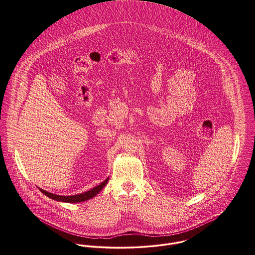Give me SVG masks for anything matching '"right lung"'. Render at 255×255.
<instances>
[{"label": "right lung", "instance_id": "1", "mask_svg": "<svg viewBox=\"0 0 255 255\" xmlns=\"http://www.w3.org/2000/svg\"><path fill=\"white\" fill-rule=\"evenodd\" d=\"M107 182H108V178L105 179L99 185L95 186L92 190H90L88 192H85L83 194L74 195V196H58V195H55V194H52V193H48L43 189H40V188L39 189L44 195H46L48 198H50L52 200H55V201H58V202H65V203H81V202H85L87 200H90V199L93 198L94 196H96L104 188V186L107 184Z\"/></svg>", "mask_w": 255, "mask_h": 255}]
</instances>
